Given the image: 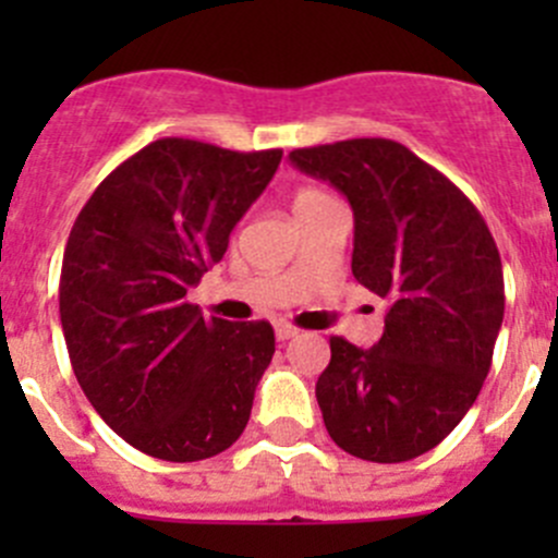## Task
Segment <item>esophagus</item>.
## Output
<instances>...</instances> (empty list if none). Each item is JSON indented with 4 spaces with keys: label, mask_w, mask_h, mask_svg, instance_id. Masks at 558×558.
<instances>
[{
    "label": "esophagus",
    "mask_w": 558,
    "mask_h": 558,
    "mask_svg": "<svg viewBox=\"0 0 558 558\" xmlns=\"http://www.w3.org/2000/svg\"><path fill=\"white\" fill-rule=\"evenodd\" d=\"M296 335H300V329H296V326L286 324V320L275 324V337H278V340H291V337H296Z\"/></svg>",
    "instance_id": "34e87169"
}]
</instances>
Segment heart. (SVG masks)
Segmentation results:
<instances>
[{
	"label": "heart",
	"instance_id": "1",
	"mask_svg": "<svg viewBox=\"0 0 558 558\" xmlns=\"http://www.w3.org/2000/svg\"><path fill=\"white\" fill-rule=\"evenodd\" d=\"M326 199H331V196L326 194V191H320V189H300L294 194V213L311 210V207L320 205V202H326Z\"/></svg>",
	"mask_w": 558,
	"mask_h": 558
}]
</instances>
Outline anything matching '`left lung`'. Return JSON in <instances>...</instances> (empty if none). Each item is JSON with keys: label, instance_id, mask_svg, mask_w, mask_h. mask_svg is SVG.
Masks as SVG:
<instances>
[{"label": "left lung", "instance_id": "obj_1", "mask_svg": "<svg viewBox=\"0 0 558 558\" xmlns=\"http://www.w3.org/2000/svg\"><path fill=\"white\" fill-rule=\"evenodd\" d=\"M353 207V278L384 296L369 351L331 337L315 384L331 440L397 464L440 446L481 393L505 315L497 243L459 185L384 137L289 154Z\"/></svg>", "mask_w": 558, "mask_h": 558}]
</instances>
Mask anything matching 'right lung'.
Returning <instances> with one entry per match:
<instances>
[{
	"label": "right lung",
	"mask_w": 558,
	"mask_h": 558,
	"mask_svg": "<svg viewBox=\"0 0 558 558\" xmlns=\"http://www.w3.org/2000/svg\"><path fill=\"white\" fill-rule=\"evenodd\" d=\"M280 156L161 137L107 174L75 218L59 280L72 369L105 424L154 459H210L251 418L272 326L205 318L189 289L221 262Z\"/></svg>",
	"instance_id": "right-lung-1"
}]
</instances>
